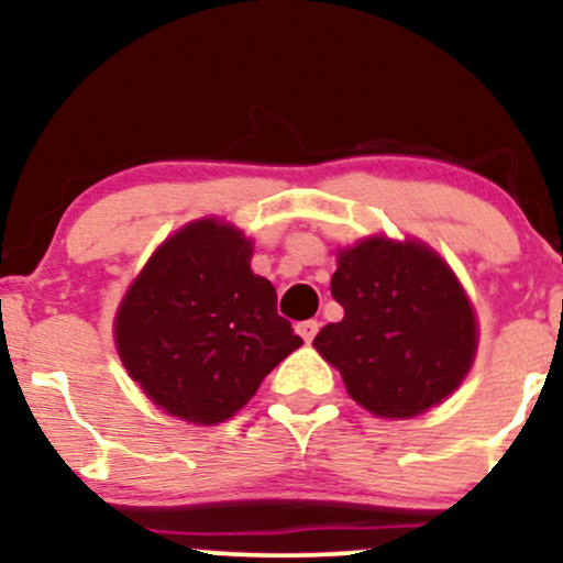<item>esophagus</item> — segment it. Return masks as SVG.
<instances>
[{"label": "esophagus", "instance_id": "obj_1", "mask_svg": "<svg viewBox=\"0 0 563 563\" xmlns=\"http://www.w3.org/2000/svg\"><path fill=\"white\" fill-rule=\"evenodd\" d=\"M318 331H320V322L318 320H303V322H299V325H296V333L301 335L303 341H312L314 335H318Z\"/></svg>", "mask_w": 563, "mask_h": 563}]
</instances>
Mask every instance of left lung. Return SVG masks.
<instances>
[{
  "instance_id": "left-lung-1",
  "label": "left lung",
  "mask_w": 563,
  "mask_h": 563,
  "mask_svg": "<svg viewBox=\"0 0 563 563\" xmlns=\"http://www.w3.org/2000/svg\"><path fill=\"white\" fill-rule=\"evenodd\" d=\"M331 294L344 318L322 328L314 349L373 416L412 418L466 378L476 352L474 309L431 249L367 238L339 251Z\"/></svg>"
}]
</instances>
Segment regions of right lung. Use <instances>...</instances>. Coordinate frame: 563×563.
Instances as JSON below:
<instances>
[{"mask_svg": "<svg viewBox=\"0 0 563 563\" xmlns=\"http://www.w3.org/2000/svg\"><path fill=\"white\" fill-rule=\"evenodd\" d=\"M251 251L241 230L200 219L161 245L121 301V363L169 416L228 421L301 346L273 283L251 273Z\"/></svg>", "mask_w": 563, "mask_h": 563, "instance_id": "right-lung-1", "label": "right lung"}]
</instances>
